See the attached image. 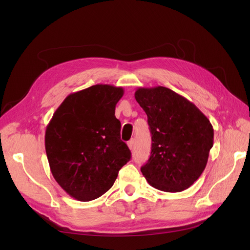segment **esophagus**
<instances>
[{
  "instance_id": "1",
  "label": "esophagus",
  "mask_w": 250,
  "mask_h": 250,
  "mask_svg": "<svg viewBox=\"0 0 250 250\" xmlns=\"http://www.w3.org/2000/svg\"><path fill=\"white\" fill-rule=\"evenodd\" d=\"M128 147H129L130 150H132L134 148V140L133 139L128 142Z\"/></svg>"
}]
</instances>
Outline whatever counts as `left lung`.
<instances>
[{
    "instance_id": "1",
    "label": "left lung",
    "mask_w": 250,
    "mask_h": 250,
    "mask_svg": "<svg viewBox=\"0 0 250 250\" xmlns=\"http://www.w3.org/2000/svg\"><path fill=\"white\" fill-rule=\"evenodd\" d=\"M135 100L145 110L151 153L141 168L150 186L176 193L190 188L206 169L214 143L209 120L185 97L164 86L139 87Z\"/></svg>"
}]
</instances>
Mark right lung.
<instances>
[{
    "label": "right lung",
    "mask_w": 250,
    "mask_h": 250,
    "mask_svg": "<svg viewBox=\"0 0 250 250\" xmlns=\"http://www.w3.org/2000/svg\"><path fill=\"white\" fill-rule=\"evenodd\" d=\"M122 87L96 84L67 96L44 135L53 177L79 201L99 198L112 187L131 152L121 140L116 105Z\"/></svg>",
    "instance_id": "right-lung-1"
}]
</instances>
